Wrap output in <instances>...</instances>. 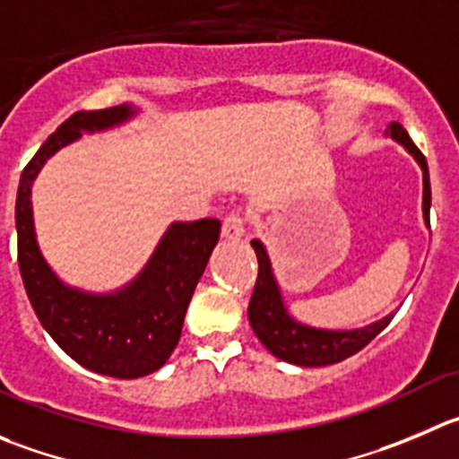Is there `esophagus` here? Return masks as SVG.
<instances>
[{
	"label": "esophagus",
	"mask_w": 459,
	"mask_h": 459,
	"mask_svg": "<svg viewBox=\"0 0 459 459\" xmlns=\"http://www.w3.org/2000/svg\"><path fill=\"white\" fill-rule=\"evenodd\" d=\"M221 234L225 241H238V238L246 234V218H243V213L241 212L230 213V216L222 221Z\"/></svg>",
	"instance_id": "1"
}]
</instances>
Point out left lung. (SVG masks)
<instances>
[{
  "label": "left lung",
  "mask_w": 459,
  "mask_h": 459,
  "mask_svg": "<svg viewBox=\"0 0 459 459\" xmlns=\"http://www.w3.org/2000/svg\"><path fill=\"white\" fill-rule=\"evenodd\" d=\"M387 134H392V139H396L401 146H405V151L412 152V157L421 167L423 218H426L430 227V178L426 157L414 146V142L405 133L403 126L396 124V121L387 126ZM252 247H255L256 259H259V274H256L255 292H252L250 307H247V317H250L252 331L265 344V349L273 356L286 360V363L302 365V368H322V365L340 363L344 358L353 356L363 347H368L394 317L387 316L383 320L374 322V325L365 326V329L356 331H325L299 325L283 308L281 295H279V286L273 277V268H270L265 247L259 241H252Z\"/></svg>",
  "instance_id": "1"
}]
</instances>
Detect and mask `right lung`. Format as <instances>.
<instances>
[{
	"mask_svg": "<svg viewBox=\"0 0 459 459\" xmlns=\"http://www.w3.org/2000/svg\"><path fill=\"white\" fill-rule=\"evenodd\" d=\"M128 106L76 112L49 134L22 171L15 203L17 264L29 302L51 338L78 365L103 377L139 378L167 363L182 333L186 307L221 237V222L203 218L169 227L143 273L117 295H87L58 281L33 232L30 185L47 160L85 130L121 124Z\"/></svg>",
	"mask_w": 459,
	"mask_h": 459,
	"instance_id": "add662e5",
	"label": "right lung"
}]
</instances>
